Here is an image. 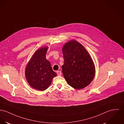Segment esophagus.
I'll use <instances>...</instances> for the list:
<instances>
[{"mask_svg": "<svg viewBox=\"0 0 124 124\" xmlns=\"http://www.w3.org/2000/svg\"><path fill=\"white\" fill-rule=\"evenodd\" d=\"M57 76H60L61 75V72L60 71H57Z\"/></svg>", "mask_w": 124, "mask_h": 124, "instance_id": "34e87169", "label": "esophagus"}]
</instances>
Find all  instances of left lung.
Wrapping results in <instances>:
<instances>
[{
  "mask_svg": "<svg viewBox=\"0 0 124 124\" xmlns=\"http://www.w3.org/2000/svg\"><path fill=\"white\" fill-rule=\"evenodd\" d=\"M62 52L64 59L62 72L67 84L77 90L88 85L94 77L95 69L85 48L73 39L64 45Z\"/></svg>",
  "mask_w": 124,
  "mask_h": 124,
  "instance_id": "left-lung-1",
  "label": "left lung"
}]
</instances>
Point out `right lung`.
<instances>
[{"label": "right lung", "instance_id": "1", "mask_svg": "<svg viewBox=\"0 0 124 124\" xmlns=\"http://www.w3.org/2000/svg\"><path fill=\"white\" fill-rule=\"evenodd\" d=\"M48 49L47 47H44L37 50L26 66L25 72L29 85L41 91L46 90L57 76L46 58Z\"/></svg>", "mask_w": 124, "mask_h": 124}]
</instances>
